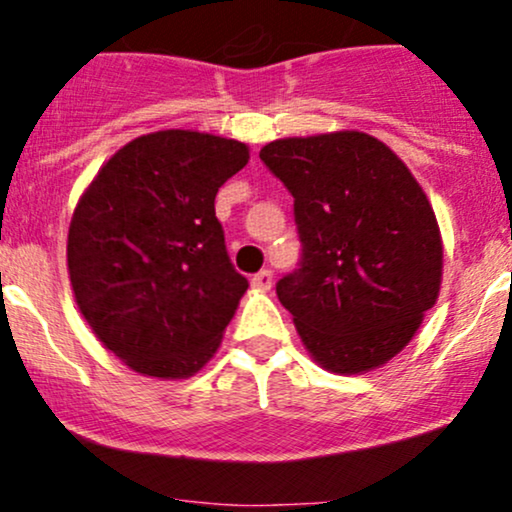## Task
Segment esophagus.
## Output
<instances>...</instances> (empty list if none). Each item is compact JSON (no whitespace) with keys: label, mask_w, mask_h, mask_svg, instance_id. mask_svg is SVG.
Instances as JSON below:
<instances>
[{"label":"esophagus","mask_w":512,"mask_h":512,"mask_svg":"<svg viewBox=\"0 0 512 512\" xmlns=\"http://www.w3.org/2000/svg\"><path fill=\"white\" fill-rule=\"evenodd\" d=\"M252 286L260 291H269L272 289V269H260L255 276H252Z\"/></svg>","instance_id":"34e87169"}]
</instances>
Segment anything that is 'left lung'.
Wrapping results in <instances>:
<instances>
[{"label": "left lung", "instance_id": "obj_1", "mask_svg": "<svg viewBox=\"0 0 512 512\" xmlns=\"http://www.w3.org/2000/svg\"><path fill=\"white\" fill-rule=\"evenodd\" d=\"M293 197L301 260L276 281L305 349L332 373L399 354L436 305V214L399 158L363 132L279 139L260 151Z\"/></svg>", "mask_w": 512, "mask_h": 512}]
</instances>
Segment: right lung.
Instances as JSON below:
<instances>
[{"mask_svg": "<svg viewBox=\"0 0 512 512\" xmlns=\"http://www.w3.org/2000/svg\"><path fill=\"white\" fill-rule=\"evenodd\" d=\"M248 163L236 139L166 129L122 146L69 226V279L96 337L137 373L187 378L219 349L248 279L216 219Z\"/></svg>", "mask_w": 512, "mask_h": 512, "instance_id": "right-lung-1", "label": "right lung"}]
</instances>
